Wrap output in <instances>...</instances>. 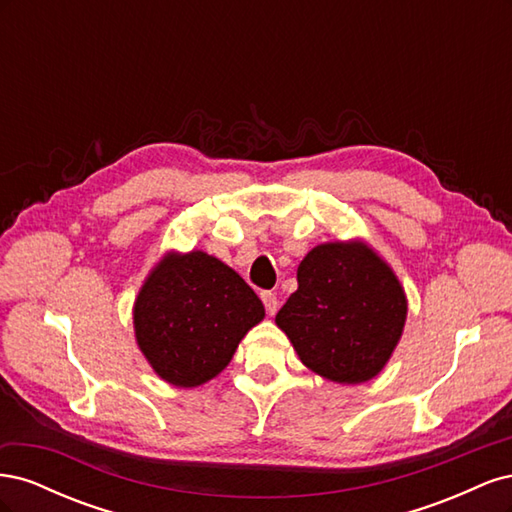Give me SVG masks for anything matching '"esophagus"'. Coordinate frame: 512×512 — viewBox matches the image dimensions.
I'll use <instances>...</instances> for the list:
<instances>
[{
	"label": "esophagus",
	"mask_w": 512,
	"mask_h": 512,
	"mask_svg": "<svg viewBox=\"0 0 512 512\" xmlns=\"http://www.w3.org/2000/svg\"><path fill=\"white\" fill-rule=\"evenodd\" d=\"M260 299H262V303H265V309H267L269 316H273L277 312V307H280V301H277L273 292H262Z\"/></svg>",
	"instance_id": "esophagus-1"
}]
</instances>
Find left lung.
Here are the masks:
<instances>
[{"label": "left lung", "instance_id": "obj_1", "mask_svg": "<svg viewBox=\"0 0 512 512\" xmlns=\"http://www.w3.org/2000/svg\"><path fill=\"white\" fill-rule=\"evenodd\" d=\"M275 322L318 376L359 384L378 376L404 333L408 301L397 275L363 241L316 245Z\"/></svg>", "mask_w": 512, "mask_h": 512}]
</instances>
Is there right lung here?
I'll list each match as a JSON object with an SVG mask.
<instances>
[{
	"instance_id": "right-lung-1",
	"label": "right lung",
	"mask_w": 512,
	"mask_h": 512,
	"mask_svg": "<svg viewBox=\"0 0 512 512\" xmlns=\"http://www.w3.org/2000/svg\"><path fill=\"white\" fill-rule=\"evenodd\" d=\"M265 318L256 292L205 252L166 254L134 303V333L156 374L192 389L230 363L245 333Z\"/></svg>"
}]
</instances>
